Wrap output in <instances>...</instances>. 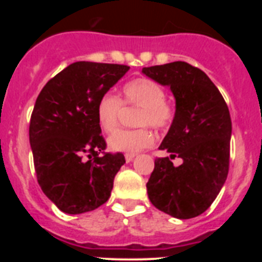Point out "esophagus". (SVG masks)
Masks as SVG:
<instances>
[{"mask_svg":"<svg viewBox=\"0 0 262 262\" xmlns=\"http://www.w3.org/2000/svg\"><path fill=\"white\" fill-rule=\"evenodd\" d=\"M124 157H126L127 163H129V161H133V160H134V157H135V154H126V155H124Z\"/></svg>","mask_w":262,"mask_h":262,"instance_id":"obj_1","label":"esophagus"}]
</instances>
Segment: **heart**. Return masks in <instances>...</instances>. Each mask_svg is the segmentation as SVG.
<instances>
[{"instance_id":"b5f03b06","label":"heart","mask_w":262,"mask_h":262,"mask_svg":"<svg viewBox=\"0 0 262 262\" xmlns=\"http://www.w3.org/2000/svg\"><path fill=\"white\" fill-rule=\"evenodd\" d=\"M166 99L164 88L151 78H135L122 88V98L103 94L97 103V120L105 133H113L118 126L122 105L139 107L135 129H118L108 138V147L115 152L136 154L155 143L154 131H165L174 122L176 110Z\"/></svg>"}]
</instances>
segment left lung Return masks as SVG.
Returning a JSON list of instances; mask_svg holds the SVG:
<instances>
[{"instance_id":"obj_1","label":"left lung","mask_w":262,"mask_h":262,"mask_svg":"<svg viewBox=\"0 0 262 262\" xmlns=\"http://www.w3.org/2000/svg\"><path fill=\"white\" fill-rule=\"evenodd\" d=\"M143 73L170 86L176 98L174 122L160 149L184 160L174 167L169 157L155 160L147 182L152 205L178 219L205 212L221 191L230 168L232 133L223 96L205 72L185 61L143 68Z\"/></svg>"}]
</instances>
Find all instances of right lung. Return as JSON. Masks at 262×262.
Returning <instances> with one entry per match:
<instances>
[{
  "mask_svg": "<svg viewBox=\"0 0 262 262\" xmlns=\"http://www.w3.org/2000/svg\"><path fill=\"white\" fill-rule=\"evenodd\" d=\"M129 67L77 61L51 78L30 119L38 184L66 214H82L110 198L123 154L105 152L97 103Z\"/></svg>",
  "mask_w": 262,
  "mask_h": 262,
  "instance_id": "right-lung-1",
  "label": "right lung"
}]
</instances>
